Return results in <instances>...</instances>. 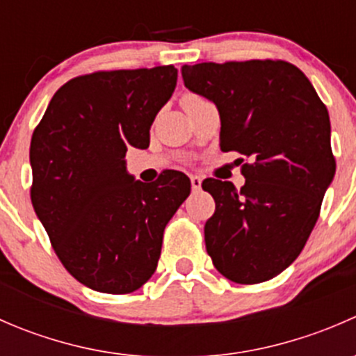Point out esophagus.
<instances>
[{
  "mask_svg": "<svg viewBox=\"0 0 356 356\" xmlns=\"http://www.w3.org/2000/svg\"><path fill=\"white\" fill-rule=\"evenodd\" d=\"M191 188L195 189H200L201 188V177L200 175H191Z\"/></svg>",
  "mask_w": 356,
  "mask_h": 356,
  "instance_id": "esophagus-1",
  "label": "esophagus"
}]
</instances>
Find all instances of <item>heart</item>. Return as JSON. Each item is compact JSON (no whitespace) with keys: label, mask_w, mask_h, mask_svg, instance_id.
<instances>
[{"label":"heart","mask_w":356,"mask_h":356,"mask_svg":"<svg viewBox=\"0 0 356 356\" xmlns=\"http://www.w3.org/2000/svg\"><path fill=\"white\" fill-rule=\"evenodd\" d=\"M201 96H198V95H186L184 98H182V106H186V105H191V103H196V102H201Z\"/></svg>","instance_id":"b5f03b06"}]
</instances>
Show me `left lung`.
I'll list each match as a JSON object with an SVG mask.
<instances>
[{
	"label": "left lung",
	"instance_id": "left-lung-1",
	"mask_svg": "<svg viewBox=\"0 0 356 356\" xmlns=\"http://www.w3.org/2000/svg\"><path fill=\"white\" fill-rule=\"evenodd\" d=\"M181 72L189 91L217 106L222 152L251 158L239 191L218 179L201 184L215 200L204 224L208 254L229 281H268L301 253L332 182L327 108L284 60L208 62Z\"/></svg>",
	"mask_w": 356,
	"mask_h": 356
}]
</instances>
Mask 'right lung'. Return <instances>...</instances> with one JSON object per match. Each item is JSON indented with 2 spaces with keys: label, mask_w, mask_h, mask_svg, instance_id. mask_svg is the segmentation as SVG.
Here are the masks:
<instances>
[{
  "label": "right lung",
  "mask_w": 356,
  "mask_h": 356,
  "mask_svg": "<svg viewBox=\"0 0 356 356\" xmlns=\"http://www.w3.org/2000/svg\"><path fill=\"white\" fill-rule=\"evenodd\" d=\"M175 84L174 65L79 75L55 92L32 134L35 215L63 267L99 293H132L155 274L165 225L191 193L182 172L149 186L125 168L129 146H149Z\"/></svg>",
  "instance_id": "1"
}]
</instances>
